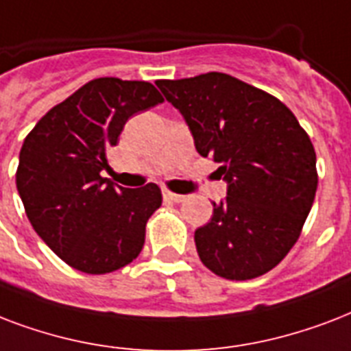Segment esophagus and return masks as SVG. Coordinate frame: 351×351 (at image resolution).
<instances>
[{
	"instance_id": "esophagus-1",
	"label": "esophagus",
	"mask_w": 351,
	"mask_h": 351,
	"mask_svg": "<svg viewBox=\"0 0 351 351\" xmlns=\"http://www.w3.org/2000/svg\"><path fill=\"white\" fill-rule=\"evenodd\" d=\"M162 197H165V199L176 201V203H181V201L186 199V197H184V195L176 194V192H172V190H168V189H162Z\"/></svg>"
}]
</instances>
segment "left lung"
I'll list each match as a JSON object with an SVG mask.
<instances>
[{"label":"left lung","instance_id":"left-lung-1","mask_svg":"<svg viewBox=\"0 0 351 351\" xmlns=\"http://www.w3.org/2000/svg\"><path fill=\"white\" fill-rule=\"evenodd\" d=\"M156 84L227 181V197L194 234L201 262L227 280L262 276L297 243L313 205L311 138L284 102L225 73Z\"/></svg>","mask_w":351,"mask_h":351}]
</instances>
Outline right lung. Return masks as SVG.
Wrapping results in <instances>:
<instances>
[{
  "instance_id": "1",
  "label": "right lung",
  "mask_w": 351,
  "mask_h": 351,
  "mask_svg": "<svg viewBox=\"0 0 351 351\" xmlns=\"http://www.w3.org/2000/svg\"><path fill=\"white\" fill-rule=\"evenodd\" d=\"M161 102L150 82L95 78L51 108L23 141L16 186L27 218L73 269L111 273L145 245L161 189H124L100 173L128 119Z\"/></svg>"
}]
</instances>
